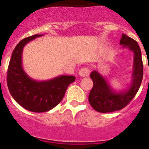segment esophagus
<instances>
[{"mask_svg": "<svg viewBox=\"0 0 149 149\" xmlns=\"http://www.w3.org/2000/svg\"><path fill=\"white\" fill-rule=\"evenodd\" d=\"M90 74V70H89L88 68L84 67L81 68L79 71V75L80 77H87Z\"/></svg>", "mask_w": 149, "mask_h": 149, "instance_id": "obj_1", "label": "esophagus"}]
</instances>
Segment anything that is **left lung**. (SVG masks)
Listing matches in <instances>:
<instances>
[{"label": "left lung", "instance_id": "obj_1", "mask_svg": "<svg viewBox=\"0 0 149 149\" xmlns=\"http://www.w3.org/2000/svg\"><path fill=\"white\" fill-rule=\"evenodd\" d=\"M120 45H122L124 49H128L134 53L132 83L127 89L123 91H115L98 71L93 70L90 75L93 82V86L90 92L88 99L92 107L100 113L119 111L127 106L136 95L142 81L143 63L141 49L138 42L122 34Z\"/></svg>", "mask_w": 149, "mask_h": 149}]
</instances>
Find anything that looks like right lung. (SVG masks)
<instances>
[{"instance_id":"right-lung-1","label":"right lung","mask_w":149,"mask_h":149,"mask_svg":"<svg viewBox=\"0 0 149 149\" xmlns=\"http://www.w3.org/2000/svg\"><path fill=\"white\" fill-rule=\"evenodd\" d=\"M42 35L22 39L12 52L8 69L7 84L12 97L28 111L41 113L54 108L65 95L68 86L75 81L73 76H59L45 81H37L26 74L22 67L24 45Z\"/></svg>"}]
</instances>
